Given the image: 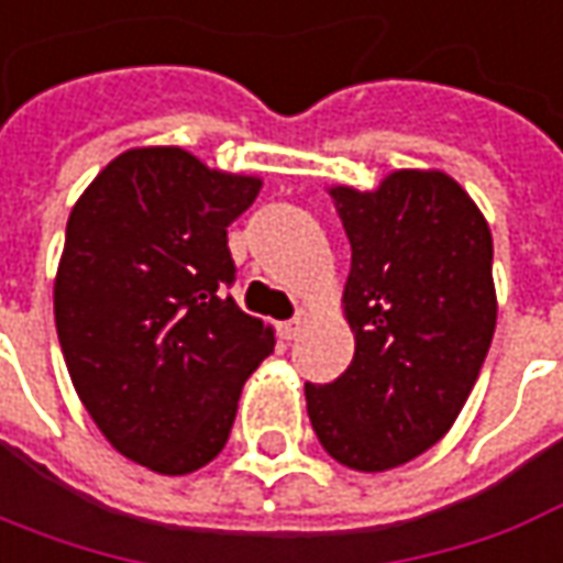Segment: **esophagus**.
<instances>
[{"label":"esophagus","mask_w":563,"mask_h":563,"mask_svg":"<svg viewBox=\"0 0 563 563\" xmlns=\"http://www.w3.org/2000/svg\"><path fill=\"white\" fill-rule=\"evenodd\" d=\"M303 324H306V312H297L290 321H282V324H278V336H282V340H297L300 331H303Z\"/></svg>","instance_id":"1"}]
</instances>
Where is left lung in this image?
I'll return each mask as SVG.
<instances>
[{
    "mask_svg": "<svg viewBox=\"0 0 563 563\" xmlns=\"http://www.w3.org/2000/svg\"><path fill=\"white\" fill-rule=\"evenodd\" d=\"M352 244L346 374L306 383L321 448L358 472L410 463L448 435L496 328L494 239L444 170H395L374 192L333 186Z\"/></svg>",
    "mask_w": 563,
    "mask_h": 563,
    "instance_id": "obj_1",
    "label": "left lung"
}]
</instances>
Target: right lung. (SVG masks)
Instances as JSON below:
<instances>
[{
	"instance_id": "obj_1",
	"label": "right lung",
	"mask_w": 563,
	"mask_h": 563,
	"mask_svg": "<svg viewBox=\"0 0 563 563\" xmlns=\"http://www.w3.org/2000/svg\"><path fill=\"white\" fill-rule=\"evenodd\" d=\"M257 192V177L143 146L112 158L67 220L54 321L69 379L112 448L158 475L223 451L244 379L275 346L227 294V227Z\"/></svg>"
}]
</instances>
